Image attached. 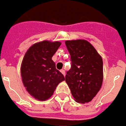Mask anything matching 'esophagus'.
<instances>
[{
    "label": "esophagus",
    "instance_id": "esophagus-1",
    "mask_svg": "<svg viewBox=\"0 0 126 126\" xmlns=\"http://www.w3.org/2000/svg\"><path fill=\"white\" fill-rule=\"evenodd\" d=\"M60 72H61L63 75H64V76H65V70H64V69H62L61 70H60Z\"/></svg>",
    "mask_w": 126,
    "mask_h": 126
}]
</instances>
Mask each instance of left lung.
I'll use <instances>...</instances> for the list:
<instances>
[{
	"instance_id": "1",
	"label": "left lung",
	"mask_w": 126,
	"mask_h": 126,
	"mask_svg": "<svg viewBox=\"0 0 126 126\" xmlns=\"http://www.w3.org/2000/svg\"><path fill=\"white\" fill-rule=\"evenodd\" d=\"M71 68L65 80L75 100L84 104L95 97L103 81V62L96 49L85 40L65 42Z\"/></svg>"
}]
</instances>
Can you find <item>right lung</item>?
I'll return each mask as SVG.
<instances>
[{"label": "right lung", "mask_w": 126, "mask_h": 126, "mask_svg": "<svg viewBox=\"0 0 126 126\" xmlns=\"http://www.w3.org/2000/svg\"><path fill=\"white\" fill-rule=\"evenodd\" d=\"M61 43L43 41L35 43L25 53L21 65V75L26 90L39 100L53 95L56 87L65 78L56 68L52 57Z\"/></svg>", "instance_id": "1"}]
</instances>
